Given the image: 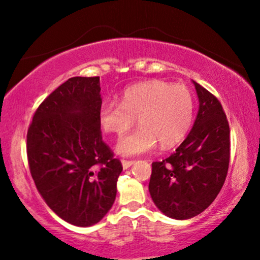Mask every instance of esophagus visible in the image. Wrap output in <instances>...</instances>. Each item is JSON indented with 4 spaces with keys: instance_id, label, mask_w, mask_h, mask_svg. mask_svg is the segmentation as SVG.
Here are the masks:
<instances>
[{
    "instance_id": "obj_1",
    "label": "esophagus",
    "mask_w": 260,
    "mask_h": 260,
    "mask_svg": "<svg viewBox=\"0 0 260 260\" xmlns=\"http://www.w3.org/2000/svg\"><path fill=\"white\" fill-rule=\"evenodd\" d=\"M121 162H122V168L124 169V170H126V169L131 168V166L134 164V160H126V159H122Z\"/></svg>"
}]
</instances>
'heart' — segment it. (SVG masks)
<instances>
[{"label": "heart", "mask_w": 260, "mask_h": 260, "mask_svg": "<svg viewBox=\"0 0 260 260\" xmlns=\"http://www.w3.org/2000/svg\"><path fill=\"white\" fill-rule=\"evenodd\" d=\"M195 102L184 85L152 79L124 89L119 102H105L99 121L106 133L122 136L134 123L139 127L119 140L116 152L137 155L161 147L175 146L184 139L193 122Z\"/></svg>", "instance_id": "obj_1"}]
</instances>
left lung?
I'll list each match as a JSON object with an SVG mask.
<instances>
[{
    "label": "left lung",
    "mask_w": 260,
    "mask_h": 260,
    "mask_svg": "<svg viewBox=\"0 0 260 260\" xmlns=\"http://www.w3.org/2000/svg\"><path fill=\"white\" fill-rule=\"evenodd\" d=\"M199 113L185 140L175 153L152 162L148 190L166 216L186 220L215 200L230 165V124L219 100L193 82Z\"/></svg>",
    "instance_id": "8db88e82"
}]
</instances>
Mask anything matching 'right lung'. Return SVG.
<instances>
[{
	"mask_svg": "<svg viewBox=\"0 0 260 260\" xmlns=\"http://www.w3.org/2000/svg\"><path fill=\"white\" fill-rule=\"evenodd\" d=\"M100 77H72L41 102L27 132L30 175L46 205L79 227L112 208L119 159L102 140Z\"/></svg>",
	"mask_w": 260,
	"mask_h": 260,
	"instance_id": "obj_1",
	"label": "right lung"
}]
</instances>
